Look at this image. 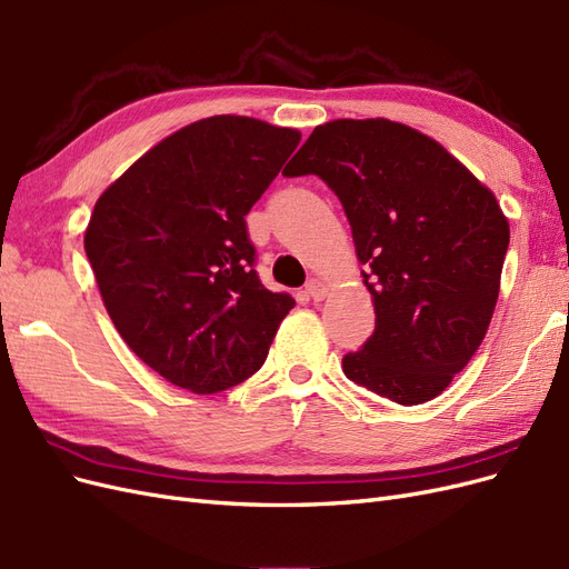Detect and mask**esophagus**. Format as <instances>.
<instances>
[{"label":"esophagus","mask_w":569,"mask_h":569,"mask_svg":"<svg viewBox=\"0 0 569 569\" xmlns=\"http://www.w3.org/2000/svg\"><path fill=\"white\" fill-rule=\"evenodd\" d=\"M327 282H322V280H318V278H311L306 282V295L311 297L313 301H320V299H325L327 297Z\"/></svg>","instance_id":"34e87169"}]
</instances>
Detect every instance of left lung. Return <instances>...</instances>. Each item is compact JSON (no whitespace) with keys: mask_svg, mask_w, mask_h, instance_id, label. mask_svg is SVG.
Instances as JSON below:
<instances>
[{"mask_svg":"<svg viewBox=\"0 0 569 569\" xmlns=\"http://www.w3.org/2000/svg\"><path fill=\"white\" fill-rule=\"evenodd\" d=\"M284 170L339 197L366 266L375 332L343 356V375L393 403L432 401L493 316L510 242L493 192L432 137L387 118L318 126Z\"/></svg>","mask_w":569,"mask_h":569,"instance_id":"left-lung-1","label":"left lung"}]
</instances>
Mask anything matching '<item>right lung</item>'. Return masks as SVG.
Segmentation results:
<instances>
[{
	"mask_svg": "<svg viewBox=\"0 0 569 569\" xmlns=\"http://www.w3.org/2000/svg\"><path fill=\"white\" fill-rule=\"evenodd\" d=\"M301 132L247 116L187 126L94 203L84 251L120 337L170 385L226 391L266 363L289 295L258 280L244 216Z\"/></svg>",
	"mask_w": 569,
	"mask_h": 569,
	"instance_id": "1",
	"label": "right lung"
}]
</instances>
